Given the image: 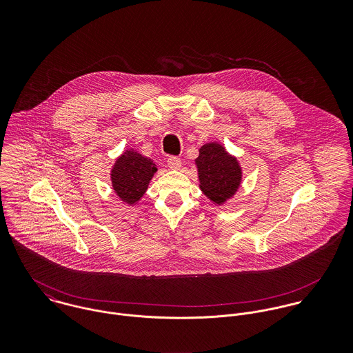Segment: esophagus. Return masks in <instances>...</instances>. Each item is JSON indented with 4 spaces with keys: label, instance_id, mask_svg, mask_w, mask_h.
I'll return each instance as SVG.
<instances>
[{
    "label": "esophagus",
    "instance_id": "34e87169",
    "mask_svg": "<svg viewBox=\"0 0 353 353\" xmlns=\"http://www.w3.org/2000/svg\"><path fill=\"white\" fill-rule=\"evenodd\" d=\"M167 164H168V167L171 168V170H179L181 168V159L179 157H176V156H170L168 159H167Z\"/></svg>",
    "mask_w": 353,
    "mask_h": 353
}]
</instances>
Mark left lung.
<instances>
[{"mask_svg":"<svg viewBox=\"0 0 353 353\" xmlns=\"http://www.w3.org/2000/svg\"><path fill=\"white\" fill-rule=\"evenodd\" d=\"M202 193L214 203L230 200L239 189L242 168L219 143H208L200 148L196 159Z\"/></svg>","mask_w":353,"mask_h":353,"instance_id":"obj_1","label":"left lung"}]
</instances>
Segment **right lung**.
I'll return each instance as SVG.
<instances>
[{"label": "right lung", "instance_id": "obj_1", "mask_svg": "<svg viewBox=\"0 0 353 353\" xmlns=\"http://www.w3.org/2000/svg\"><path fill=\"white\" fill-rule=\"evenodd\" d=\"M157 171L151 159L134 150L123 152L111 170V183L117 196L129 205L140 201Z\"/></svg>", "mask_w": 353, "mask_h": 353}]
</instances>
